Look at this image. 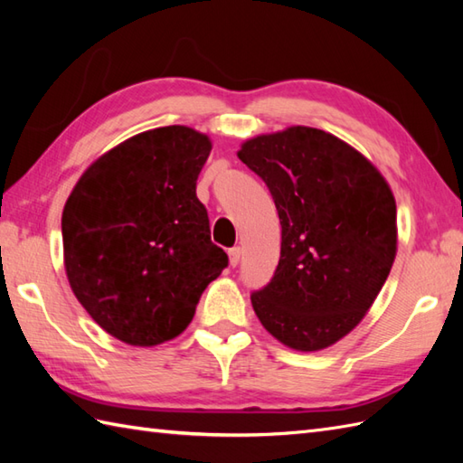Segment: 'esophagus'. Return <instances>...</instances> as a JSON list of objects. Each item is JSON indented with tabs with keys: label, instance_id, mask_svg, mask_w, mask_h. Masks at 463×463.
<instances>
[{
	"label": "esophagus",
	"instance_id": "esophagus-1",
	"mask_svg": "<svg viewBox=\"0 0 463 463\" xmlns=\"http://www.w3.org/2000/svg\"><path fill=\"white\" fill-rule=\"evenodd\" d=\"M229 260H231V267H237V264L241 262V249L239 247L229 250Z\"/></svg>",
	"mask_w": 463,
	"mask_h": 463
}]
</instances>
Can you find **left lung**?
<instances>
[{
	"instance_id": "1",
	"label": "left lung",
	"mask_w": 463,
	"mask_h": 463,
	"mask_svg": "<svg viewBox=\"0 0 463 463\" xmlns=\"http://www.w3.org/2000/svg\"><path fill=\"white\" fill-rule=\"evenodd\" d=\"M239 159L267 183L282 226L279 267L252 308L288 348H328L358 326L394 264V194L366 156L312 127L254 137Z\"/></svg>"
}]
</instances>
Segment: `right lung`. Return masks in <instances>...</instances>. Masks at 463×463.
<instances>
[{
	"mask_svg": "<svg viewBox=\"0 0 463 463\" xmlns=\"http://www.w3.org/2000/svg\"><path fill=\"white\" fill-rule=\"evenodd\" d=\"M211 149L209 137L191 127L145 131L99 156L69 194L61 216L67 279L117 340L156 346L179 336L229 264L196 199Z\"/></svg>",
	"mask_w": 463,
	"mask_h": 463,
	"instance_id": "right-lung-1",
	"label": "right lung"
}]
</instances>
